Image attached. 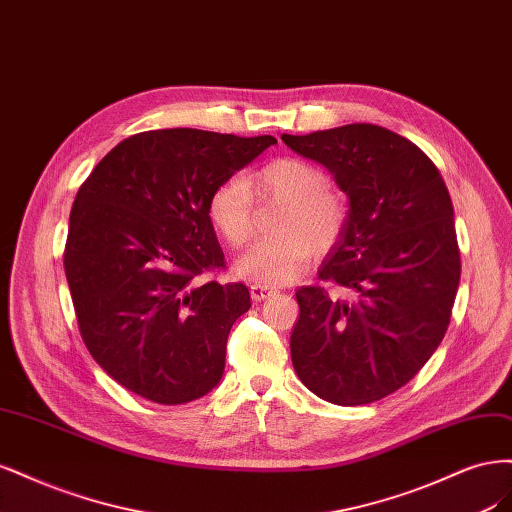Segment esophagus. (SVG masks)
I'll return each instance as SVG.
<instances>
[{
    "instance_id": "34e87169",
    "label": "esophagus",
    "mask_w": 512,
    "mask_h": 512,
    "mask_svg": "<svg viewBox=\"0 0 512 512\" xmlns=\"http://www.w3.org/2000/svg\"><path fill=\"white\" fill-rule=\"evenodd\" d=\"M272 295H276V289H270V287H261V285H253V287H251V298H253L255 302H263V300H268V298H272Z\"/></svg>"
}]
</instances>
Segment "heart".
<instances>
[{
	"label": "heart",
	"mask_w": 512,
	"mask_h": 512,
	"mask_svg": "<svg viewBox=\"0 0 512 512\" xmlns=\"http://www.w3.org/2000/svg\"><path fill=\"white\" fill-rule=\"evenodd\" d=\"M325 185V172L298 157L268 163L249 178V185L238 176L217 185L208 200V219L234 249L253 234L251 191L259 200L285 202L276 221L280 236L255 242L236 259L242 278L261 287L287 285L306 270L312 251L334 249L346 227V204Z\"/></svg>",
	"instance_id": "b5f03b06"
}]
</instances>
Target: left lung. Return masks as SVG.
Masks as SVG:
<instances>
[{"instance_id":"obj_1","label":"left lung","mask_w":512,"mask_h":512,"mask_svg":"<svg viewBox=\"0 0 512 512\" xmlns=\"http://www.w3.org/2000/svg\"><path fill=\"white\" fill-rule=\"evenodd\" d=\"M283 142L325 166L349 197L319 278L351 298L298 289L293 368L325 402H376L425 366L449 327L461 274L449 189L417 144L378 125L283 134Z\"/></svg>"}]
</instances>
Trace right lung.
I'll return each instance as SVG.
<instances>
[{
	"mask_svg": "<svg viewBox=\"0 0 512 512\" xmlns=\"http://www.w3.org/2000/svg\"><path fill=\"white\" fill-rule=\"evenodd\" d=\"M272 144L189 127L142 131L78 189L65 278L89 353L125 389L185 404L219 385L229 329L251 295L202 278L225 266L208 200Z\"/></svg>",
	"mask_w": 512,
	"mask_h": 512,
	"instance_id": "right-lung-1",
	"label": "right lung"
}]
</instances>
